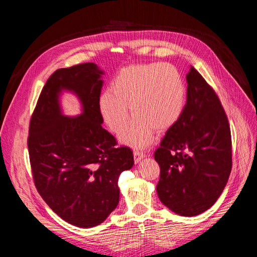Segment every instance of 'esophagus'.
I'll return each instance as SVG.
<instances>
[{"mask_svg":"<svg viewBox=\"0 0 257 257\" xmlns=\"http://www.w3.org/2000/svg\"><path fill=\"white\" fill-rule=\"evenodd\" d=\"M145 157H146V153L144 151L137 150V149L134 150V161H135V163L141 162Z\"/></svg>","mask_w":257,"mask_h":257,"instance_id":"1","label":"esophagus"}]
</instances>
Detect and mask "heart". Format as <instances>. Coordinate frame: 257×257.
<instances>
[{
    "label": "heart",
    "mask_w": 257,
    "mask_h": 257,
    "mask_svg": "<svg viewBox=\"0 0 257 257\" xmlns=\"http://www.w3.org/2000/svg\"><path fill=\"white\" fill-rule=\"evenodd\" d=\"M185 85L179 69L169 63L130 65L115 75L110 91L103 93L98 109L104 123L120 135L135 116L122 141L136 147L150 144L154 130L163 133L180 119Z\"/></svg>",
    "instance_id": "1"
}]
</instances>
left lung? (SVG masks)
Returning <instances> with one entry per match:
<instances>
[{
    "mask_svg": "<svg viewBox=\"0 0 257 257\" xmlns=\"http://www.w3.org/2000/svg\"><path fill=\"white\" fill-rule=\"evenodd\" d=\"M180 119L154 152L160 166L161 201L179 215L194 216L213 206L231 170V135L219 96L193 66Z\"/></svg>",
    "mask_w": 257,
    "mask_h": 257,
    "instance_id": "8db88e82",
    "label": "left lung"
}]
</instances>
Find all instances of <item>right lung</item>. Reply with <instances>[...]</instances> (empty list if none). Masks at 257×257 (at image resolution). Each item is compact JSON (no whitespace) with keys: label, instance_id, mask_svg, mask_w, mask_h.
Returning <instances> with one entry per match:
<instances>
[{"label":"right lung","instance_id":"add662e5","mask_svg":"<svg viewBox=\"0 0 257 257\" xmlns=\"http://www.w3.org/2000/svg\"><path fill=\"white\" fill-rule=\"evenodd\" d=\"M102 75L94 63L57 69L44 85L29 126L30 164L38 193L53 212L82 228L104 222L118 206L119 176L134 164L131 148L116 147L114 136L102 127ZM62 88L80 96L81 116L60 114Z\"/></svg>","mask_w":257,"mask_h":257}]
</instances>
